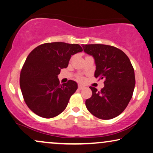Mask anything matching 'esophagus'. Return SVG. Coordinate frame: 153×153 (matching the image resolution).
Instances as JSON below:
<instances>
[{
    "mask_svg": "<svg viewBox=\"0 0 153 153\" xmlns=\"http://www.w3.org/2000/svg\"><path fill=\"white\" fill-rule=\"evenodd\" d=\"M78 88H79V90H83V89H84L85 88V86H83V85H79V86H78Z\"/></svg>",
    "mask_w": 153,
    "mask_h": 153,
    "instance_id": "obj_1",
    "label": "esophagus"
}]
</instances>
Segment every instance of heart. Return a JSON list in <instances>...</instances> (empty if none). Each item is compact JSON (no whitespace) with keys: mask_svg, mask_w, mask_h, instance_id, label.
<instances>
[{"mask_svg":"<svg viewBox=\"0 0 153 153\" xmlns=\"http://www.w3.org/2000/svg\"><path fill=\"white\" fill-rule=\"evenodd\" d=\"M79 80L80 81H84V79L83 78V77H79Z\"/></svg>","mask_w":153,"mask_h":153,"instance_id":"1","label":"heart"}]
</instances>
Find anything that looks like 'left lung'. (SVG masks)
Listing matches in <instances>:
<instances>
[{"mask_svg":"<svg viewBox=\"0 0 153 153\" xmlns=\"http://www.w3.org/2000/svg\"><path fill=\"white\" fill-rule=\"evenodd\" d=\"M84 52L92 56L94 76L105 79V86L98 91L90 87L92 96L85 105L98 118L110 120L119 116L132 98L135 85V72L127 55L116 47L105 44L82 45Z\"/></svg>","mask_w":153,"mask_h":153,"instance_id":"obj_1","label":"left lung"}]
</instances>
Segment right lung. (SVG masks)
<instances>
[{
	"mask_svg": "<svg viewBox=\"0 0 153 153\" xmlns=\"http://www.w3.org/2000/svg\"><path fill=\"white\" fill-rule=\"evenodd\" d=\"M82 51L77 44L53 42L38 46L28 55L20 85L26 104L37 116L51 118L66 108L78 85L72 80L60 84L58 75L68 67L72 55Z\"/></svg>",
	"mask_w": 153,
	"mask_h": 153,
	"instance_id": "1",
	"label": "right lung"
}]
</instances>
